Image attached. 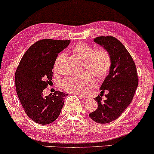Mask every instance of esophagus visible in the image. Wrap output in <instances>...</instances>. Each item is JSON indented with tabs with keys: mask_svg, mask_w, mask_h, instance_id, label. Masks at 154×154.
Here are the masks:
<instances>
[{
	"mask_svg": "<svg viewBox=\"0 0 154 154\" xmlns=\"http://www.w3.org/2000/svg\"><path fill=\"white\" fill-rule=\"evenodd\" d=\"M79 97H81L84 99V100H88V99H89V97L87 95H85V94H79Z\"/></svg>",
	"mask_w": 154,
	"mask_h": 154,
	"instance_id": "obj_1",
	"label": "esophagus"
}]
</instances>
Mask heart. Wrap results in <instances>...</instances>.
Here are the masks:
<instances>
[{
    "mask_svg": "<svg viewBox=\"0 0 154 154\" xmlns=\"http://www.w3.org/2000/svg\"><path fill=\"white\" fill-rule=\"evenodd\" d=\"M71 53L83 62V71H87L76 76H71L63 80L61 87L64 90L71 93L86 94L96 88V82L102 81L109 74L111 66V57L109 51L104 48L94 50L89 44L79 43L73 46ZM62 54H60L54 62L53 70L58 72L60 62Z\"/></svg>",
    "mask_w": 154,
    "mask_h": 154,
    "instance_id": "1",
    "label": "heart"
}]
</instances>
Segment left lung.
I'll return each instance as SVG.
<instances>
[{"instance_id": "1", "label": "left lung", "mask_w": 154, "mask_h": 154, "mask_svg": "<svg viewBox=\"0 0 154 154\" xmlns=\"http://www.w3.org/2000/svg\"><path fill=\"white\" fill-rule=\"evenodd\" d=\"M94 41L110 53L111 66L109 75L101 85V94L94 100L98 103L96 111L89 116L98 123H108L117 119L129 106L138 86L135 63L122 43L111 35L100 36ZM105 91L106 100L101 97Z\"/></svg>"}]
</instances>
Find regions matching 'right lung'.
<instances>
[{
	"label": "right lung",
	"instance_id": "right-lung-1",
	"mask_svg": "<svg viewBox=\"0 0 154 154\" xmlns=\"http://www.w3.org/2000/svg\"><path fill=\"white\" fill-rule=\"evenodd\" d=\"M69 40L42 39L26 50L17 68L16 91L25 113L35 123H51L60 114L67 94L55 91L44 97L43 90L52 79V69L58 54L69 45Z\"/></svg>",
	"mask_w": 154,
	"mask_h": 154
}]
</instances>
